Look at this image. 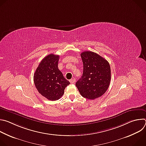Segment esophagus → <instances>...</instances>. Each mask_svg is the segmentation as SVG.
I'll use <instances>...</instances> for the list:
<instances>
[{"mask_svg": "<svg viewBox=\"0 0 146 146\" xmlns=\"http://www.w3.org/2000/svg\"><path fill=\"white\" fill-rule=\"evenodd\" d=\"M69 81H70V83H72V84H74V83L75 81H76V80H75V78H73V79L70 80Z\"/></svg>", "mask_w": 146, "mask_h": 146, "instance_id": "obj_1", "label": "esophagus"}]
</instances>
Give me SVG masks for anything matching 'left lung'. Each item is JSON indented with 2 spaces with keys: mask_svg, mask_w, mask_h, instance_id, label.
Masks as SVG:
<instances>
[{
  "mask_svg": "<svg viewBox=\"0 0 146 146\" xmlns=\"http://www.w3.org/2000/svg\"><path fill=\"white\" fill-rule=\"evenodd\" d=\"M83 63V73L76 82L81 95L93 100L105 94L111 80V69L106 59L92 51L81 54Z\"/></svg>",
  "mask_w": 146,
  "mask_h": 146,
  "instance_id": "obj_1",
  "label": "left lung"
}]
</instances>
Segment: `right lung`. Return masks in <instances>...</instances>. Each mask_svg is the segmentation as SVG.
Wrapping results in <instances>:
<instances>
[{
  "instance_id": "obj_1",
  "label": "right lung",
  "mask_w": 146,
  "mask_h": 146,
  "mask_svg": "<svg viewBox=\"0 0 146 146\" xmlns=\"http://www.w3.org/2000/svg\"><path fill=\"white\" fill-rule=\"evenodd\" d=\"M59 56L51 54L44 58L37 68L33 80L38 92L50 100H56L70 84L58 67Z\"/></svg>"
}]
</instances>
